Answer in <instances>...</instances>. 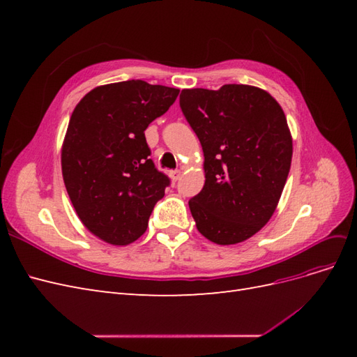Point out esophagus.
<instances>
[{
  "label": "esophagus",
  "mask_w": 357,
  "mask_h": 357,
  "mask_svg": "<svg viewBox=\"0 0 357 357\" xmlns=\"http://www.w3.org/2000/svg\"><path fill=\"white\" fill-rule=\"evenodd\" d=\"M180 176H181V171H180V169H177V171H172V172H171V178H172V181H177V180L180 178Z\"/></svg>",
  "instance_id": "34e87169"
}]
</instances>
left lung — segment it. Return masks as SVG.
Listing matches in <instances>:
<instances>
[{
    "instance_id": "8db88e82",
    "label": "left lung",
    "mask_w": 357,
    "mask_h": 357,
    "mask_svg": "<svg viewBox=\"0 0 357 357\" xmlns=\"http://www.w3.org/2000/svg\"><path fill=\"white\" fill-rule=\"evenodd\" d=\"M180 107L204 152L192 218L214 244L243 243L273 218L289 176L294 143L282 105L256 86L223 84L183 89Z\"/></svg>"
}]
</instances>
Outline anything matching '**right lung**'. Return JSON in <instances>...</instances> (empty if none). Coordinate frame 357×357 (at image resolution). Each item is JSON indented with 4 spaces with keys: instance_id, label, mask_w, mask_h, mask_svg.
I'll use <instances>...</instances> for the list:
<instances>
[{
    "instance_id": "1",
    "label": "right lung",
    "mask_w": 357,
    "mask_h": 357,
    "mask_svg": "<svg viewBox=\"0 0 357 357\" xmlns=\"http://www.w3.org/2000/svg\"><path fill=\"white\" fill-rule=\"evenodd\" d=\"M180 89L143 80L96 86L75 105L61 149L73 207L84 228L112 245L142 236L169 180L150 156L144 131Z\"/></svg>"
}]
</instances>
